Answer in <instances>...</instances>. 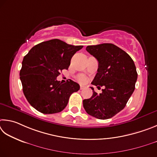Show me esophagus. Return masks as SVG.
<instances>
[{
	"mask_svg": "<svg viewBox=\"0 0 157 157\" xmlns=\"http://www.w3.org/2000/svg\"><path fill=\"white\" fill-rule=\"evenodd\" d=\"M80 89H81V90H83V89H85V86H80Z\"/></svg>",
	"mask_w": 157,
	"mask_h": 157,
	"instance_id": "1",
	"label": "esophagus"
}]
</instances>
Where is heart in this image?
I'll use <instances>...</instances> for the list:
<instances>
[{
    "label": "heart",
    "mask_w": 157,
    "mask_h": 157,
    "mask_svg": "<svg viewBox=\"0 0 157 157\" xmlns=\"http://www.w3.org/2000/svg\"><path fill=\"white\" fill-rule=\"evenodd\" d=\"M77 80L79 82H81V83H86L87 81V77L83 75V74H80V75L77 77Z\"/></svg>",
    "instance_id": "1"
}]
</instances>
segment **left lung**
Returning <instances> with one entry per match:
<instances>
[{"label":"left lung","instance_id":"8db88e82","mask_svg":"<svg viewBox=\"0 0 157 157\" xmlns=\"http://www.w3.org/2000/svg\"><path fill=\"white\" fill-rule=\"evenodd\" d=\"M86 50L98 62V68L92 84L104 86L102 93L94 92L83 100L87 113L99 119H110L125 108L135 89L137 72L132 58L112 43L89 45Z\"/></svg>","mask_w":157,"mask_h":157}]
</instances>
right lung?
Instances as JSON below:
<instances>
[{"label": "right lung", "mask_w": 157, "mask_h": 157, "mask_svg": "<svg viewBox=\"0 0 157 157\" xmlns=\"http://www.w3.org/2000/svg\"><path fill=\"white\" fill-rule=\"evenodd\" d=\"M83 47L52 39L33 47L24 56L20 79L25 97L33 108L47 114L64 109L71 94L80 86L70 79L62 83L56 77L67 70L71 57Z\"/></svg>", "instance_id": "right-lung-1"}]
</instances>
